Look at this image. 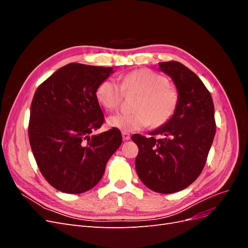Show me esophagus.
I'll use <instances>...</instances> for the list:
<instances>
[{
  "instance_id": "esophagus-1",
  "label": "esophagus",
  "mask_w": 248,
  "mask_h": 248,
  "mask_svg": "<svg viewBox=\"0 0 248 248\" xmlns=\"http://www.w3.org/2000/svg\"><path fill=\"white\" fill-rule=\"evenodd\" d=\"M122 138L124 140H130V134L127 131H122Z\"/></svg>"
}]
</instances>
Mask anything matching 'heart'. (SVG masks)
<instances>
[{
  "label": "heart",
  "instance_id": "heart-1",
  "mask_svg": "<svg viewBox=\"0 0 248 248\" xmlns=\"http://www.w3.org/2000/svg\"><path fill=\"white\" fill-rule=\"evenodd\" d=\"M125 93H139L133 112H118L108 118V124L123 131L144 129L150 124L159 127L175 112L178 94L160 73L142 68L120 78V84L110 78L103 79L96 89V97L103 108L116 109Z\"/></svg>",
  "mask_w": 248,
  "mask_h": 248
}]
</instances>
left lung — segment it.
<instances>
[{
    "mask_svg": "<svg viewBox=\"0 0 248 248\" xmlns=\"http://www.w3.org/2000/svg\"><path fill=\"white\" fill-rule=\"evenodd\" d=\"M159 69L178 90L177 108L151 137L133 134L131 140L139 147L136 169L140 181L155 192L172 193L196 181L205 167L216 131L214 104L202 81L183 64L163 62Z\"/></svg>",
    "mask_w": 248,
    "mask_h": 248,
    "instance_id": "left-lung-1",
    "label": "left lung"
}]
</instances>
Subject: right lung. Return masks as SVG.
I'll use <instances>...</instances> for the list:
<instances>
[{
    "label": "right lung",
    "mask_w": 248,
    "mask_h": 248,
    "mask_svg": "<svg viewBox=\"0 0 248 248\" xmlns=\"http://www.w3.org/2000/svg\"><path fill=\"white\" fill-rule=\"evenodd\" d=\"M111 67L70 63L37 88L29 121L30 145L44 179L65 193H81L98 183L121 131L92 134L104 122L96 89Z\"/></svg>",
    "instance_id": "add662e5"
}]
</instances>
